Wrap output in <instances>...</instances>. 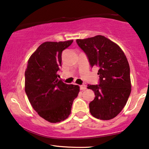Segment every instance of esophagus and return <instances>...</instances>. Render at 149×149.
<instances>
[{"label": "esophagus", "instance_id": "esophagus-1", "mask_svg": "<svg viewBox=\"0 0 149 149\" xmlns=\"http://www.w3.org/2000/svg\"><path fill=\"white\" fill-rule=\"evenodd\" d=\"M85 89H86V85H81L80 86V90H82V91H84V90H85Z\"/></svg>", "mask_w": 149, "mask_h": 149}]
</instances>
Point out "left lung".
Returning <instances> with one entry per match:
<instances>
[{
    "label": "left lung",
    "instance_id": "8db88e82",
    "mask_svg": "<svg viewBox=\"0 0 149 149\" xmlns=\"http://www.w3.org/2000/svg\"><path fill=\"white\" fill-rule=\"evenodd\" d=\"M76 42L91 67H99L100 84L87 86L95 95L89 104L91 114L98 119H112L123 109L132 90L126 56L117 44L102 35L77 39Z\"/></svg>",
    "mask_w": 149,
    "mask_h": 149
}]
</instances>
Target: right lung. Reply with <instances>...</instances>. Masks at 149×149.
<instances>
[{"instance_id":"obj_1","label":"right lung","mask_w":149,"mask_h":149,"mask_svg":"<svg viewBox=\"0 0 149 149\" xmlns=\"http://www.w3.org/2000/svg\"><path fill=\"white\" fill-rule=\"evenodd\" d=\"M73 40L47 41L38 47L28 61L25 92L31 106L47 121L58 123L68 118L80 87L58 80L62 52Z\"/></svg>"}]
</instances>
